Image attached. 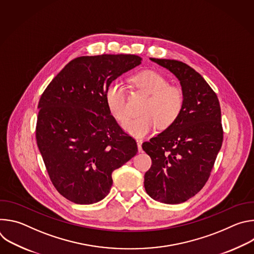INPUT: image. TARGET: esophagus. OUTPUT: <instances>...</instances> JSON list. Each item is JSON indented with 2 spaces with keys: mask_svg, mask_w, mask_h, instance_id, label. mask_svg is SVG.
<instances>
[{
  "mask_svg": "<svg viewBox=\"0 0 254 254\" xmlns=\"http://www.w3.org/2000/svg\"><path fill=\"white\" fill-rule=\"evenodd\" d=\"M141 143H142V140L141 139H136V144H137V150L138 152H141L142 149H141Z\"/></svg>",
  "mask_w": 254,
  "mask_h": 254,
  "instance_id": "esophagus-1",
  "label": "esophagus"
}]
</instances>
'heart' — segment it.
I'll return each mask as SVG.
<instances>
[{"label":"heart","instance_id":"1","mask_svg":"<svg viewBox=\"0 0 254 254\" xmlns=\"http://www.w3.org/2000/svg\"><path fill=\"white\" fill-rule=\"evenodd\" d=\"M130 81L134 88L149 95L141 106L139 117L130 118L124 128L130 135L142 137L157 127L164 130L179 119L184 105L181 88L168 83V80L154 70H144L133 75ZM105 102L114 118L123 123L128 117L127 90L121 82H113L106 87Z\"/></svg>","mask_w":254,"mask_h":254}]
</instances>
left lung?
Here are the masks:
<instances>
[{"mask_svg": "<svg viewBox=\"0 0 254 254\" xmlns=\"http://www.w3.org/2000/svg\"><path fill=\"white\" fill-rule=\"evenodd\" d=\"M151 60L180 80L184 105L172 127L142 143L152 159L143 184L154 200L180 204L195 196L211 175L223 141L221 108L216 93L192 67L177 60Z\"/></svg>", "mask_w": 254, "mask_h": 254, "instance_id": "left-lung-1", "label": "left lung"}]
</instances>
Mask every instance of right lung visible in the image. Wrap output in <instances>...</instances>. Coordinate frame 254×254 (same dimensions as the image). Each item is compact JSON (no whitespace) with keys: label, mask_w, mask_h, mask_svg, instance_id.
Wrapping results in <instances>:
<instances>
[{"label":"right lung","mask_w":254,"mask_h":254,"mask_svg":"<svg viewBox=\"0 0 254 254\" xmlns=\"http://www.w3.org/2000/svg\"><path fill=\"white\" fill-rule=\"evenodd\" d=\"M141 63L132 54L71 60L42 93L36 140L55 189L76 204L102 200L112 174L137 153L135 140L111 115L105 90Z\"/></svg>","instance_id":"1"}]
</instances>
